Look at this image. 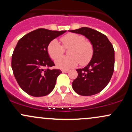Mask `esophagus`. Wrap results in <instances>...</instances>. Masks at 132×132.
Returning <instances> with one entry per match:
<instances>
[{
  "mask_svg": "<svg viewBox=\"0 0 132 132\" xmlns=\"http://www.w3.org/2000/svg\"><path fill=\"white\" fill-rule=\"evenodd\" d=\"M62 72H63V73H68L69 72V70H62Z\"/></svg>",
  "mask_w": 132,
  "mask_h": 132,
  "instance_id": "esophagus-1",
  "label": "esophagus"
}]
</instances>
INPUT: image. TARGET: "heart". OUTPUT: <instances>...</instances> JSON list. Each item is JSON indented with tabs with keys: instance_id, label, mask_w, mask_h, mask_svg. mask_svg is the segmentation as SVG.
Segmentation results:
<instances>
[{
	"instance_id": "b5f03b06",
	"label": "heart",
	"mask_w": 132,
	"mask_h": 132,
	"mask_svg": "<svg viewBox=\"0 0 132 132\" xmlns=\"http://www.w3.org/2000/svg\"><path fill=\"white\" fill-rule=\"evenodd\" d=\"M61 41L63 46L56 39L52 40L47 46V53L51 58H58L55 64L59 68L71 69L77 66L79 63L82 66H85L92 59L94 53L93 46L90 41L85 40L83 36L69 33L63 36ZM64 48H70L68 52L69 56L59 58L64 52Z\"/></svg>"
}]
</instances>
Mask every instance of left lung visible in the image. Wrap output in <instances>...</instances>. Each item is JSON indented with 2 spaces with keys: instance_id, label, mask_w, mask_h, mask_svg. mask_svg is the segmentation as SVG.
<instances>
[{
  "instance_id": "left-lung-1",
  "label": "left lung",
  "mask_w": 132,
  "mask_h": 132,
  "mask_svg": "<svg viewBox=\"0 0 132 132\" xmlns=\"http://www.w3.org/2000/svg\"><path fill=\"white\" fill-rule=\"evenodd\" d=\"M71 32L85 36L93 46L94 53L89 64L82 69H76L78 77L72 86L82 96H91L104 89L110 81L115 66V51L105 34L89 27L71 30Z\"/></svg>"
}]
</instances>
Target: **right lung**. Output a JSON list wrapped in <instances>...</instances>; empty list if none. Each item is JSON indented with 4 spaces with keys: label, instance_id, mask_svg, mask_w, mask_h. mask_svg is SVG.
Segmentation results:
<instances>
[{
    "label": "right lung",
    "instance_id": "obj_1",
    "mask_svg": "<svg viewBox=\"0 0 132 132\" xmlns=\"http://www.w3.org/2000/svg\"><path fill=\"white\" fill-rule=\"evenodd\" d=\"M66 31L37 29L19 40L11 65L17 83L28 95L44 96L54 88L56 79L62 72L49 68L55 64L47 53V46Z\"/></svg>",
    "mask_w": 132,
    "mask_h": 132
}]
</instances>
